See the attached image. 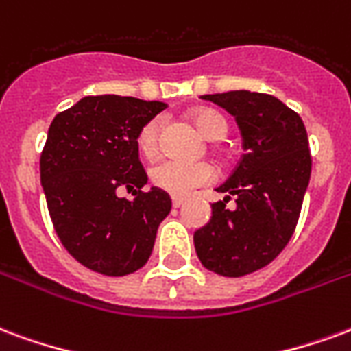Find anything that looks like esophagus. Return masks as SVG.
I'll return each mask as SVG.
<instances>
[{
  "label": "esophagus",
  "mask_w": 351,
  "mask_h": 351,
  "mask_svg": "<svg viewBox=\"0 0 351 351\" xmlns=\"http://www.w3.org/2000/svg\"><path fill=\"white\" fill-rule=\"evenodd\" d=\"M172 206L176 207V209L183 206V198H172Z\"/></svg>",
  "instance_id": "1"
}]
</instances>
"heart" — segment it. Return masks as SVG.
<instances>
[{
    "instance_id": "heart-1",
    "label": "heart",
    "mask_w": 351,
    "mask_h": 351,
    "mask_svg": "<svg viewBox=\"0 0 351 351\" xmlns=\"http://www.w3.org/2000/svg\"><path fill=\"white\" fill-rule=\"evenodd\" d=\"M194 121L198 129L209 140H222L228 134V121L226 117L215 112V110H198L194 114ZM160 130L162 123L158 117H153L140 129L136 144L144 157H155L160 147ZM217 178V170L213 165L198 160V162H186L178 158H165L149 170V179L153 186H157L172 196H186L194 189L211 183Z\"/></svg>"
}]
</instances>
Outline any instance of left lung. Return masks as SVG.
<instances>
[{"label":"left lung","instance_id":"left-lung-1","mask_svg":"<svg viewBox=\"0 0 351 351\" xmlns=\"http://www.w3.org/2000/svg\"><path fill=\"white\" fill-rule=\"evenodd\" d=\"M226 108L243 134L241 160L217 191L213 217L196 230L194 247L206 269L243 277L262 269L282 252L298 226L311 179L308 136L298 112L277 97L250 91L204 95ZM236 196V207L226 204Z\"/></svg>","mask_w":351,"mask_h":351}]
</instances>
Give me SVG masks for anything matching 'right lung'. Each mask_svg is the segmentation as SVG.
I'll use <instances>...</instances> for the list:
<instances>
[{"instance_id":"obj_1","label":"right lung","mask_w":351,"mask_h":351,"mask_svg":"<svg viewBox=\"0 0 351 351\" xmlns=\"http://www.w3.org/2000/svg\"><path fill=\"white\" fill-rule=\"evenodd\" d=\"M165 108L158 101L97 95L53 117L40 153V183L60 241L88 269L123 277L149 260L172 200L155 186L142 191L147 173L136 138ZM119 188L135 198L119 199Z\"/></svg>"}]
</instances>
